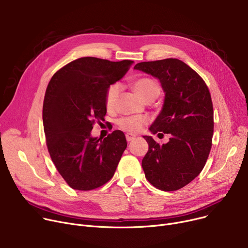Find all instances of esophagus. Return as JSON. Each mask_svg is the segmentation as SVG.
<instances>
[{"label":"esophagus","mask_w":248,"mask_h":248,"mask_svg":"<svg viewBox=\"0 0 248 248\" xmlns=\"http://www.w3.org/2000/svg\"><path fill=\"white\" fill-rule=\"evenodd\" d=\"M125 139L127 141H132L133 140L136 139V136L135 135H132V134H126L125 135Z\"/></svg>","instance_id":"esophagus-1"}]
</instances>
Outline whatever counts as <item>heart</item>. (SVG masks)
Masks as SVG:
<instances>
[{
    "mask_svg": "<svg viewBox=\"0 0 248 248\" xmlns=\"http://www.w3.org/2000/svg\"><path fill=\"white\" fill-rule=\"evenodd\" d=\"M134 89L137 94L144 100L151 98H155L160 93V86L158 82L151 77H140L134 82ZM121 90L120 83L110 84L106 93V107L108 109H111L119 96ZM148 123V120L144 116H124L116 122L117 126L122 128L123 131L128 133H138L141 131Z\"/></svg>",
    "mask_w": 248,
    "mask_h": 248,
    "instance_id": "heart-1",
    "label": "heart"
}]
</instances>
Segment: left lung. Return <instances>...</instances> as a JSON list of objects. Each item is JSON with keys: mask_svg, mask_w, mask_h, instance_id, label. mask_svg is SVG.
I'll return each instance as SVG.
<instances>
[{"mask_svg": "<svg viewBox=\"0 0 248 248\" xmlns=\"http://www.w3.org/2000/svg\"><path fill=\"white\" fill-rule=\"evenodd\" d=\"M135 69L160 79L165 101L150 131L171 135L163 145L144 137L149 151L141 161L142 169L154 187L179 190L201 173L209 157L214 131L210 91L196 71L176 58L140 62Z\"/></svg>", "mask_w": 248, "mask_h": 248, "instance_id": "1", "label": "left lung"}]
</instances>
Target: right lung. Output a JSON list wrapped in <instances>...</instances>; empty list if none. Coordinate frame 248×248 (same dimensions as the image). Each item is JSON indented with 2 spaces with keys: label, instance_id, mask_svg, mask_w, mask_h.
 Instances as JSON below:
<instances>
[{
  "label": "right lung",
  "instance_id": "right-lung-1",
  "mask_svg": "<svg viewBox=\"0 0 248 248\" xmlns=\"http://www.w3.org/2000/svg\"><path fill=\"white\" fill-rule=\"evenodd\" d=\"M134 61L82 57L60 68L48 83L43 102L46 145L57 171L75 190L96 189L112 178L127 144L123 132L103 140L90 136L107 114L108 87Z\"/></svg>",
  "mask_w": 248,
  "mask_h": 248
}]
</instances>
